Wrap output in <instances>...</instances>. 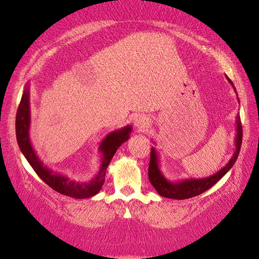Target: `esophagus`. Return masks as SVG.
<instances>
[{
	"label": "esophagus",
	"instance_id": "1",
	"mask_svg": "<svg viewBox=\"0 0 259 259\" xmlns=\"http://www.w3.org/2000/svg\"><path fill=\"white\" fill-rule=\"evenodd\" d=\"M135 125L139 130H144L149 125V119H148V117L142 116V115H139L135 119Z\"/></svg>",
	"mask_w": 259,
	"mask_h": 259
}]
</instances>
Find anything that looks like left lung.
I'll return each instance as SVG.
<instances>
[{
	"label": "left lung",
	"instance_id": "8db88e82",
	"mask_svg": "<svg viewBox=\"0 0 259 259\" xmlns=\"http://www.w3.org/2000/svg\"><path fill=\"white\" fill-rule=\"evenodd\" d=\"M229 83L235 88L231 79L227 76ZM236 92V91H235ZM242 137H243V130H242V123L240 116H236V135H235V152L231 160L228 162L224 167L220 170L217 171L215 174L211 175L205 178H190V180H184L180 182H170L167 181L164 177L162 171L160 169V161H158L157 152L154 148L151 149V157H150V165H149V180L152 184V186L155 188L158 195L170 198V199H177V200H183V199H188L191 197H195L204 193L205 190L211 188L213 185L221 180V178L228 173L236 162L238 154H240L241 145H242Z\"/></svg>",
	"mask_w": 259,
	"mask_h": 259
}]
</instances>
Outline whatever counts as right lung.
Wrapping results in <instances>:
<instances>
[{
    "label": "right lung",
    "mask_w": 259,
    "mask_h": 259,
    "mask_svg": "<svg viewBox=\"0 0 259 259\" xmlns=\"http://www.w3.org/2000/svg\"><path fill=\"white\" fill-rule=\"evenodd\" d=\"M30 127V105H29V86L25 88L21 103H19L16 114V139L22 153L34 168L41 180L55 189L58 193L76 199H85L95 196L102 189L105 182L106 170L114 157L116 151L123 142H127L132 131L131 125L110 132L99 145V152L102 153V164L97 175L89 183L72 181L68 176L61 175L44 165L32 148L29 138Z\"/></svg>",
    "instance_id": "obj_1"
}]
</instances>
